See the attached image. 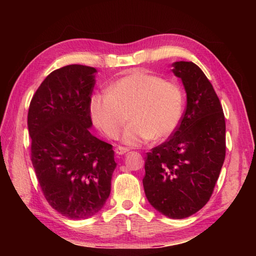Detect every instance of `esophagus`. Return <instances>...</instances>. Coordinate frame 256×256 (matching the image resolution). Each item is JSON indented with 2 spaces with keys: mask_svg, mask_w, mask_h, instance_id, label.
<instances>
[{
  "mask_svg": "<svg viewBox=\"0 0 256 256\" xmlns=\"http://www.w3.org/2000/svg\"><path fill=\"white\" fill-rule=\"evenodd\" d=\"M115 152L118 154H125L128 152V149L125 148V146H118V148L115 149Z\"/></svg>",
  "mask_w": 256,
  "mask_h": 256,
  "instance_id": "1",
  "label": "esophagus"
}]
</instances>
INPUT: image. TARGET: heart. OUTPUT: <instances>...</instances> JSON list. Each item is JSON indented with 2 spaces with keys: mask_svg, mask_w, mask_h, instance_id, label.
<instances>
[{
  "mask_svg": "<svg viewBox=\"0 0 256 256\" xmlns=\"http://www.w3.org/2000/svg\"><path fill=\"white\" fill-rule=\"evenodd\" d=\"M183 108L184 96L178 84L142 70L120 78L108 86L106 94H94L89 104L94 124L108 138H118L128 120L122 141L131 146L170 136Z\"/></svg>",
  "mask_w": 256,
  "mask_h": 256,
  "instance_id": "heart-1",
  "label": "heart"
}]
</instances>
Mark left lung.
I'll list each match as a JSON object with an SVG mask.
<instances>
[{
  "label": "left lung",
  "instance_id": "obj_1",
  "mask_svg": "<svg viewBox=\"0 0 256 256\" xmlns=\"http://www.w3.org/2000/svg\"><path fill=\"white\" fill-rule=\"evenodd\" d=\"M183 82L186 110L170 140L146 154L142 180L146 196L160 214L183 219L209 201L226 156L222 104L204 73L193 62H174Z\"/></svg>",
  "mask_w": 256,
  "mask_h": 256
}]
</instances>
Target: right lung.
Here are the masks:
<instances>
[{
	"label": "right lung",
	"instance_id": "obj_1",
	"mask_svg": "<svg viewBox=\"0 0 256 256\" xmlns=\"http://www.w3.org/2000/svg\"><path fill=\"white\" fill-rule=\"evenodd\" d=\"M94 68L72 64L46 76L30 102L32 162L47 202L68 219L90 218L110 194L112 144L90 133Z\"/></svg>",
	"mask_w": 256,
	"mask_h": 256
}]
</instances>
